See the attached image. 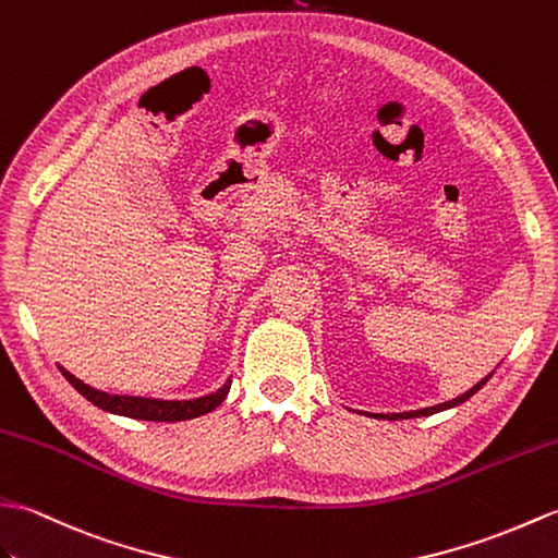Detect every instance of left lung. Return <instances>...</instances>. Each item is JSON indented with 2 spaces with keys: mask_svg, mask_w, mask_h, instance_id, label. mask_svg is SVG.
Segmentation results:
<instances>
[{
  "mask_svg": "<svg viewBox=\"0 0 558 558\" xmlns=\"http://www.w3.org/2000/svg\"><path fill=\"white\" fill-rule=\"evenodd\" d=\"M487 379L489 377H485L482 379L480 384H475L473 389L470 391H465L463 396H458V399H451V401H447V403H439V405H432V408H423V411H411V413H399V415H379V417H389V420H396V417H420V415H432V413H439V411H447V408H453V405H458V403H463V401H468L470 396H473L475 391H480L482 387H485L487 384Z\"/></svg>",
  "mask_w": 558,
  "mask_h": 558,
  "instance_id": "8db88e82",
  "label": "left lung"
}]
</instances>
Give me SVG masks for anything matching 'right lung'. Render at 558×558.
Wrapping results in <instances>:
<instances>
[{
	"instance_id": "add662e5",
	"label": "right lung",
	"mask_w": 558,
	"mask_h": 558,
	"mask_svg": "<svg viewBox=\"0 0 558 558\" xmlns=\"http://www.w3.org/2000/svg\"><path fill=\"white\" fill-rule=\"evenodd\" d=\"M61 375L69 379L73 389L83 393L85 399L95 403L97 408H102V411L119 413L135 420H155V423H177V420H191V417L215 411V408L227 399L229 387H231V381H227L225 387L217 389L215 393L203 396V399H193V401H157V399H138V396H117V393L97 391L88 387V384H83L81 379L73 377L71 373H66V369H61Z\"/></svg>"
}]
</instances>
